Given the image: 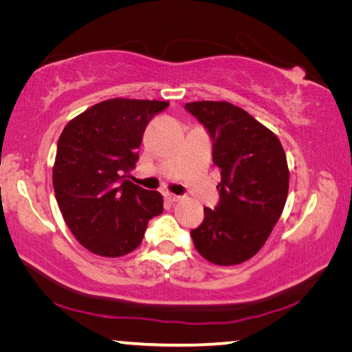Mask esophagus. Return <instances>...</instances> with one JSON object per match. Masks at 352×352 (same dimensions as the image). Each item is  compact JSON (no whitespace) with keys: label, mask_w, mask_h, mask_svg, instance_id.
<instances>
[{"label":"esophagus","mask_w":352,"mask_h":352,"mask_svg":"<svg viewBox=\"0 0 352 352\" xmlns=\"http://www.w3.org/2000/svg\"><path fill=\"white\" fill-rule=\"evenodd\" d=\"M164 199L168 200L169 204H175V201H178L182 197H180V195H175V194H169V192H168V194L164 195Z\"/></svg>","instance_id":"obj_1"}]
</instances>
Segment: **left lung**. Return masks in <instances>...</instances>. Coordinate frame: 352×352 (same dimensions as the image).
Returning <instances> with one entry per match:
<instances>
[{"label": "left lung", "instance_id": "left-lung-1", "mask_svg": "<svg viewBox=\"0 0 352 352\" xmlns=\"http://www.w3.org/2000/svg\"><path fill=\"white\" fill-rule=\"evenodd\" d=\"M212 140V162L220 168L219 204L190 231L206 261L234 265L259 252L281 217L289 192V168L276 135L230 102H189Z\"/></svg>", "mask_w": 352, "mask_h": 352}]
</instances>
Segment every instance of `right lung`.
<instances>
[{
  "mask_svg": "<svg viewBox=\"0 0 352 352\" xmlns=\"http://www.w3.org/2000/svg\"><path fill=\"white\" fill-rule=\"evenodd\" d=\"M169 102L109 99L67 124L57 142L52 184L68 228L91 253L118 258L140 245L148 220L163 212L158 190L127 180L142 133Z\"/></svg>",
  "mask_w": 352,
  "mask_h": 352,
  "instance_id": "1",
  "label": "right lung"
}]
</instances>
